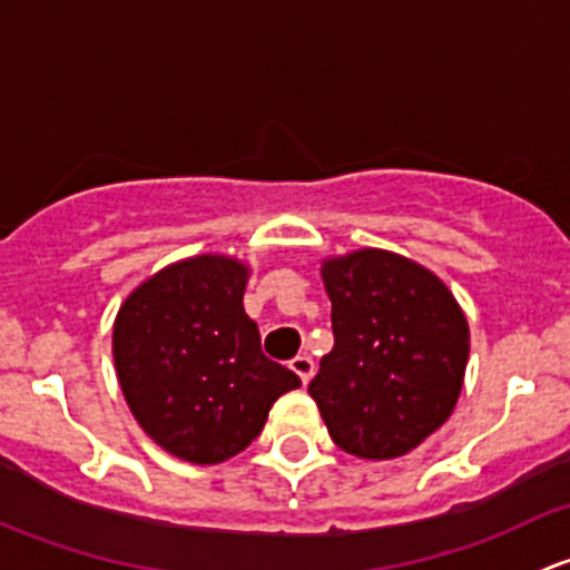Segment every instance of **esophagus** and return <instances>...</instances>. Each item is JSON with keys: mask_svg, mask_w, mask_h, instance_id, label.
Returning a JSON list of instances; mask_svg holds the SVG:
<instances>
[{"mask_svg": "<svg viewBox=\"0 0 570 570\" xmlns=\"http://www.w3.org/2000/svg\"><path fill=\"white\" fill-rule=\"evenodd\" d=\"M292 372H295L297 377H301L303 383H308L314 377V361L312 355H297V358H292Z\"/></svg>", "mask_w": 570, "mask_h": 570, "instance_id": "34e87169", "label": "esophagus"}]
</instances>
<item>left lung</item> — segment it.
I'll list each match as a JSON object with an SVG mask.
<instances>
[{
    "instance_id": "1",
    "label": "left lung",
    "mask_w": 570,
    "mask_h": 570,
    "mask_svg": "<svg viewBox=\"0 0 570 570\" xmlns=\"http://www.w3.org/2000/svg\"><path fill=\"white\" fill-rule=\"evenodd\" d=\"M333 350L308 383L344 452L389 461L450 419L469 361V322L452 292L389 250H358L322 267Z\"/></svg>"
}]
</instances>
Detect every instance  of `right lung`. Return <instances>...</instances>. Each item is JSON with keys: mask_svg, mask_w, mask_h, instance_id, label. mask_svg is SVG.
<instances>
[{"mask_svg": "<svg viewBox=\"0 0 570 570\" xmlns=\"http://www.w3.org/2000/svg\"><path fill=\"white\" fill-rule=\"evenodd\" d=\"M248 267L195 256L137 286L112 327L120 389L140 428L170 455L223 463L262 433L301 377L262 353L243 295Z\"/></svg>", "mask_w": 570, "mask_h": 570, "instance_id": "add662e5", "label": "right lung"}]
</instances>
